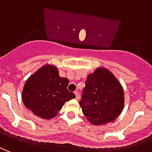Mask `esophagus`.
<instances>
[{
    "instance_id": "obj_1",
    "label": "esophagus",
    "mask_w": 152,
    "mask_h": 152,
    "mask_svg": "<svg viewBox=\"0 0 152 152\" xmlns=\"http://www.w3.org/2000/svg\"><path fill=\"white\" fill-rule=\"evenodd\" d=\"M75 97H76V99H79V93H78V91H75Z\"/></svg>"
}]
</instances>
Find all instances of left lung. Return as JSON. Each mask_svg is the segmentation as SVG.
Masks as SVG:
<instances>
[{"instance_id": "1", "label": "left lung", "mask_w": 152, "mask_h": 152, "mask_svg": "<svg viewBox=\"0 0 152 152\" xmlns=\"http://www.w3.org/2000/svg\"><path fill=\"white\" fill-rule=\"evenodd\" d=\"M124 104L122 86L109 69L100 66L87 75L79 105L91 124L103 126L114 121Z\"/></svg>"}]
</instances>
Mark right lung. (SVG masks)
Wrapping results in <instances>:
<instances>
[{
    "label": "right lung",
    "mask_w": 152,
    "mask_h": 152,
    "mask_svg": "<svg viewBox=\"0 0 152 152\" xmlns=\"http://www.w3.org/2000/svg\"><path fill=\"white\" fill-rule=\"evenodd\" d=\"M69 83L60 77L56 65L47 63L26 79L22 91L23 104L42 119L56 117L65 102L75 98L67 90Z\"/></svg>",
    "instance_id": "1"
}]
</instances>
